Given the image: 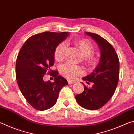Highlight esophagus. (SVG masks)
<instances>
[{"mask_svg": "<svg viewBox=\"0 0 134 134\" xmlns=\"http://www.w3.org/2000/svg\"><path fill=\"white\" fill-rule=\"evenodd\" d=\"M75 82H74V81H71V80H68V83L69 84V85H70V84H73V83H74Z\"/></svg>", "mask_w": 134, "mask_h": 134, "instance_id": "obj_1", "label": "esophagus"}]
</instances>
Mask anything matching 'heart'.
<instances>
[{
  "label": "heart",
  "mask_w": 134,
  "mask_h": 134,
  "mask_svg": "<svg viewBox=\"0 0 134 134\" xmlns=\"http://www.w3.org/2000/svg\"><path fill=\"white\" fill-rule=\"evenodd\" d=\"M76 48L81 51L83 57V61L88 66L95 67L99 63V58L94 56V46L89 40L86 39H76L72 41ZM65 52V45L64 43H60L54 49V58L56 62H60L64 59ZM62 75L69 80H74L77 77L82 76L84 69L80 65H76L66 63L60 65L59 68Z\"/></svg>",
  "instance_id": "b5f03b06"
}]
</instances>
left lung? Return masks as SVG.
Masks as SVG:
<instances>
[{
    "label": "left lung",
    "mask_w": 134,
    "mask_h": 134,
    "mask_svg": "<svg viewBox=\"0 0 134 134\" xmlns=\"http://www.w3.org/2000/svg\"><path fill=\"white\" fill-rule=\"evenodd\" d=\"M98 44L101 51L100 60L96 69L83 80L93 83L92 88L85 86V90L76 95L77 102L89 110L99 109L109 100L114 94L119 76V58L113 47L107 40L94 33L86 32Z\"/></svg>",
    "instance_id": "left-lung-1"
}]
</instances>
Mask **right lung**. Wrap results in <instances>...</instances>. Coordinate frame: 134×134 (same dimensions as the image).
Instances as JSON below:
<instances>
[{
	"instance_id": "add662e5",
	"label": "right lung",
	"mask_w": 134,
	"mask_h": 134,
	"mask_svg": "<svg viewBox=\"0 0 134 134\" xmlns=\"http://www.w3.org/2000/svg\"><path fill=\"white\" fill-rule=\"evenodd\" d=\"M69 34L44 32L27 40L18 53L16 63V77L22 94L29 104L38 110H45L55 105L59 92L68 85L66 79L58 76L57 70H51L54 64V51ZM46 73L54 81L44 82Z\"/></svg>"
}]
</instances>
